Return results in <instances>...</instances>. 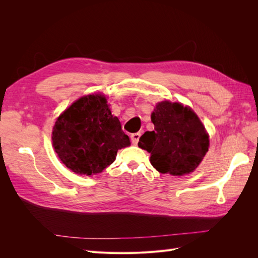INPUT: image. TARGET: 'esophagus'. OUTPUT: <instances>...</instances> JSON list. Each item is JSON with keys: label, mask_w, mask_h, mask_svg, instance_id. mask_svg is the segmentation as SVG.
Wrapping results in <instances>:
<instances>
[{"label": "esophagus", "mask_w": 258, "mask_h": 258, "mask_svg": "<svg viewBox=\"0 0 258 258\" xmlns=\"http://www.w3.org/2000/svg\"><path fill=\"white\" fill-rule=\"evenodd\" d=\"M141 137V132H136V134H132L131 135V142L134 144H137L139 142V139Z\"/></svg>", "instance_id": "esophagus-1"}]
</instances>
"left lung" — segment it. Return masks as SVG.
I'll return each mask as SVG.
<instances>
[{
    "label": "left lung",
    "mask_w": 258,
    "mask_h": 258,
    "mask_svg": "<svg viewBox=\"0 0 258 258\" xmlns=\"http://www.w3.org/2000/svg\"><path fill=\"white\" fill-rule=\"evenodd\" d=\"M152 121L155 130L146 131L138 144L151 153L152 166L175 176L192 172L209 150V136L198 116L189 107L162 101Z\"/></svg>",
    "instance_id": "left-lung-1"
}]
</instances>
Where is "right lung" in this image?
I'll list each match as a JSON object with an SVG mask.
<instances>
[{"label":"right lung","mask_w":258,"mask_h":258,"mask_svg":"<svg viewBox=\"0 0 258 258\" xmlns=\"http://www.w3.org/2000/svg\"><path fill=\"white\" fill-rule=\"evenodd\" d=\"M54 151L79 174H97L114 162L117 151L130 145L120 121L113 116L105 97L89 95L62 113L52 130Z\"/></svg>","instance_id":"add662e5"}]
</instances>
